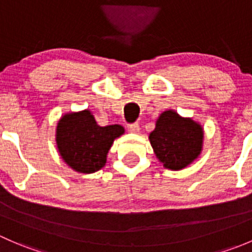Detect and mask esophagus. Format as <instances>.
<instances>
[{
	"label": "esophagus",
	"instance_id": "34e87169",
	"mask_svg": "<svg viewBox=\"0 0 252 252\" xmlns=\"http://www.w3.org/2000/svg\"><path fill=\"white\" fill-rule=\"evenodd\" d=\"M128 131H129V133H138V131H139V124L138 123L129 124Z\"/></svg>",
	"mask_w": 252,
	"mask_h": 252
}]
</instances>
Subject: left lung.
I'll return each mask as SVG.
<instances>
[{
    "mask_svg": "<svg viewBox=\"0 0 252 252\" xmlns=\"http://www.w3.org/2000/svg\"><path fill=\"white\" fill-rule=\"evenodd\" d=\"M149 140L164 168L180 171L191 164L201 154L204 128L192 118L167 110L157 118Z\"/></svg>",
    "mask_w": 252,
    "mask_h": 252,
    "instance_id": "obj_1",
    "label": "left lung"
}]
</instances>
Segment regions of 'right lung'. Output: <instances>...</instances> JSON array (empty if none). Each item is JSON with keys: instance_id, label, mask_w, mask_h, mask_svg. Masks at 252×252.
Segmentation results:
<instances>
[{"instance_id": "obj_1", "label": "right lung", "mask_w": 252, "mask_h": 252, "mask_svg": "<svg viewBox=\"0 0 252 252\" xmlns=\"http://www.w3.org/2000/svg\"><path fill=\"white\" fill-rule=\"evenodd\" d=\"M124 134L119 124L100 126L89 110L61 117L56 144L63 161L78 173L90 174L105 167L114 139Z\"/></svg>"}]
</instances>
